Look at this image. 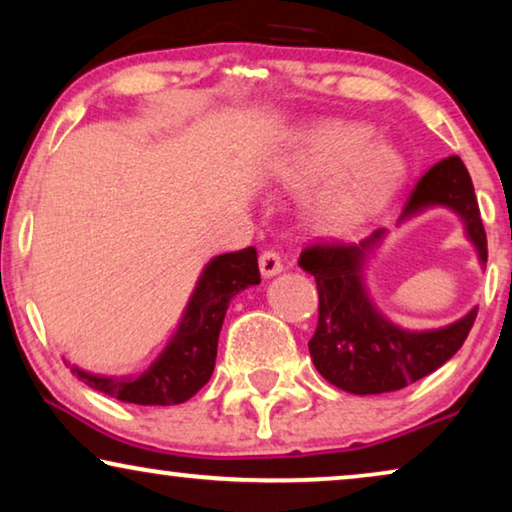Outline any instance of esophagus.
<instances>
[{"mask_svg": "<svg viewBox=\"0 0 512 512\" xmlns=\"http://www.w3.org/2000/svg\"><path fill=\"white\" fill-rule=\"evenodd\" d=\"M258 265H261V275L263 277H275L277 272L284 270V263H282V256L277 254V251H263L261 258H258Z\"/></svg>", "mask_w": 512, "mask_h": 512, "instance_id": "esophagus-1", "label": "esophagus"}]
</instances>
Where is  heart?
I'll use <instances>...</instances> for the list:
<instances>
[{
	"label": "heart",
	"instance_id": "obj_1",
	"mask_svg": "<svg viewBox=\"0 0 512 512\" xmlns=\"http://www.w3.org/2000/svg\"><path fill=\"white\" fill-rule=\"evenodd\" d=\"M368 139V130L359 125L321 123L300 142L293 158V174L300 181H324L341 172L321 198L326 221L359 219L401 179V156L384 144H368Z\"/></svg>",
	"mask_w": 512,
	"mask_h": 512
}]
</instances>
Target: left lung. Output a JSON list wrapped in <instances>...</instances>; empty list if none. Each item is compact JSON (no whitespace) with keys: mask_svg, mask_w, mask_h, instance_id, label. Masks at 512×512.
I'll list each match as a JSON object with an SVG mask.
<instances>
[{"mask_svg":"<svg viewBox=\"0 0 512 512\" xmlns=\"http://www.w3.org/2000/svg\"><path fill=\"white\" fill-rule=\"evenodd\" d=\"M431 205L450 207L464 219L480 261L487 263V233L471 174L459 156L443 158L412 186L401 219ZM380 237L382 230L359 244L317 240L298 258L319 291V321L310 340L314 366L333 387L361 396L398 391L433 373L459 352L478 317L473 307L464 319L422 333L384 319L361 286V261Z\"/></svg>","mask_w":512,"mask_h":512,"instance_id":"left-lung-1","label":"left lung"}]
</instances>
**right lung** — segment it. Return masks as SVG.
<instances>
[{
  "label": "right lung",
  "mask_w": 512,
  "mask_h": 512,
  "mask_svg": "<svg viewBox=\"0 0 512 512\" xmlns=\"http://www.w3.org/2000/svg\"><path fill=\"white\" fill-rule=\"evenodd\" d=\"M261 282L254 247L216 256L202 272L179 331L158 361L139 377H100L72 368L88 387L123 403L177 405L198 394L212 377L216 345L228 303L235 293Z\"/></svg>",
  "instance_id": "right-lung-1"
}]
</instances>
